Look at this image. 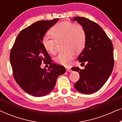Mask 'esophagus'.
I'll use <instances>...</instances> for the list:
<instances>
[{
    "mask_svg": "<svg viewBox=\"0 0 122 122\" xmlns=\"http://www.w3.org/2000/svg\"><path fill=\"white\" fill-rule=\"evenodd\" d=\"M66 71H68V72H71V68L66 67Z\"/></svg>",
    "mask_w": 122,
    "mask_h": 122,
    "instance_id": "esophagus-1",
    "label": "esophagus"
}]
</instances>
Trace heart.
I'll return each instance as SVG.
<instances>
[{
  "mask_svg": "<svg viewBox=\"0 0 122 122\" xmlns=\"http://www.w3.org/2000/svg\"><path fill=\"white\" fill-rule=\"evenodd\" d=\"M51 36L46 34L43 37L42 44L44 49L51 54L56 53V42L63 41L64 50L55 58L58 64L69 66L76 52H80L84 48L86 41V31L82 26L69 21H61L51 30Z\"/></svg>",
  "mask_w": 122,
  "mask_h": 122,
  "instance_id": "obj_1",
  "label": "heart"
}]
</instances>
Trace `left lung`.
<instances>
[{
    "label": "left lung",
    "mask_w": 122,
    "mask_h": 122,
    "mask_svg": "<svg viewBox=\"0 0 122 122\" xmlns=\"http://www.w3.org/2000/svg\"><path fill=\"white\" fill-rule=\"evenodd\" d=\"M76 21L86 31L85 47L78 57L84 69L71 68L79 73L80 78L74 84L76 91L84 94H92L101 89L111 76L114 66L113 46L102 28L97 23L84 17L76 16Z\"/></svg>",
    "instance_id": "obj_1"
}]
</instances>
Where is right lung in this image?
Masks as SVG:
<instances>
[{
	"label": "right lung",
	"mask_w": 122,
	"mask_h": 122,
	"mask_svg": "<svg viewBox=\"0 0 122 122\" xmlns=\"http://www.w3.org/2000/svg\"><path fill=\"white\" fill-rule=\"evenodd\" d=\"M59 19L35 22L18 35L10 54L13 76L16 83L26 93L34 97H43L54 89L58 76L66 72L64 66L52 63L42 44L48 30ZM50 64L47 71L41 63Z\"/></svg>",
	"instance_id": "right-lung-1"
}]
</instances>
